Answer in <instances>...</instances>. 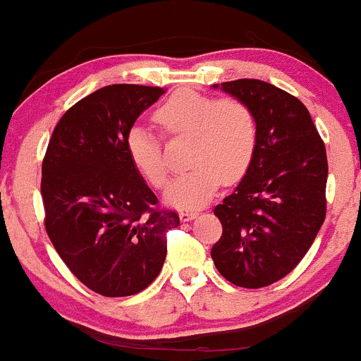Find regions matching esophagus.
<instances>
[{"label": "esophagus", "mask_w": 361, "mask_h": 361, "mask_svg": "<svg viewBox=\"0 0 361 361\" xmlns=\"http://www.w3.org/2000/svg\"><path fill=\"white\" fill-rule=\"evenodd\" d=\"M197 214H199L197 209H185V211H181V213H180V218L183 221H188V220H194Z\"/></svg>", "instance_id": "esophagus-1"}]
</instances>
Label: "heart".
Segmentation results:
<instances>
[{"instance_id":"heart-1","label":"heart","mask_w":361,"mask_h":361,"mask_svg":"<svg viewBox=\"0 0 361 361\" xmlns=\"http://www.w3.org/2000/svg\"><path fill=\"white\" fill-rule=\"evenodd\" d=\"M155 122L169 136H192L190 169L166 188V201L176 207H197L211 199L221 181L235 183L248 173L257 152L255 111L239 97H214L183 89L155 110ZM126 152L134 169L154 187L169 178L162 140L150 127L134 123L126 134Z\"/></svg>"}]
</instances>
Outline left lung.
I'll return each mask as SVG.
<instances>
[{
    "label": "left lung",
    "instance_id": "left-lung-1",
    "mask_svg": "<svg viewBox=\"0 0 361 361\" xmlns=\"http://www.w3.org/2000/svg\"><path fill=\"white\" fill-rule=\"evenodd\" d=\"M221 89L250 104L258 141L248 173L214 207L224 231L211 258L232 285L264 288L297 267L325 221V143L292 94L253 78Z\"/></svg>",
    "mask_w": 361,
    "mask_h": 361
}]
</instances>
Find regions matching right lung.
Listing matches in <instances>:
<instances>
[{
  "instance_id": "right-lung-1",
  "label": "right lung",
  "mask_w": 361,
  "mask_h": 361,
  "mask_svg": "<svg viewBox=\"0 0 361 361\" xmlns=\"http://www.w3.org/2000/svg\"><path fill=\"white\" fill-rule=\"evenodd\" d=\"M164 92L116 83L89 94L64 113L43 157L47 234L75 278L104 297L147 288L166 260L167 232L180 225L126 152L129 127Z\"/></svg>"
}]
</instances>
